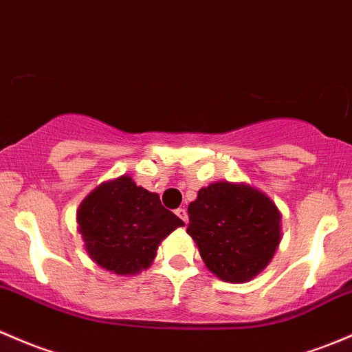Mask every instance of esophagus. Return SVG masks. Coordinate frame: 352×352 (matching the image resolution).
<instances>
[{
	"mask_svg": "<svg viewBox=\"0 0 352 352\" xmlns=\"http://www.w3.org/2000/svg\"><path fill=\"white\" fill-rule=\"evenodd\" d=\"M175 214H177V216H179V217H180V219H182V221H184V223H187V221H188V216H187V210H186V209H184V207H179V209H177V210H175Z\"/></svg>",
	"mask_w": 352,
	"mask_h": 352,
	"instance_id": "esophagus-1",
	"label": "esophagus"
}]
</instances>
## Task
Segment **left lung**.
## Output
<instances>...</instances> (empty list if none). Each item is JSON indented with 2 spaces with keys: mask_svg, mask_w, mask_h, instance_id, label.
<instances>
[{
  "mask_svg": "<svg viewBox=\"0 0 352 352\" xmlns=\"http://www.w3.org/2000/svg\"><path fill=\"white\" fill-rule=\"evenodd\" d=\"M280 210L263 192L244 184L217 182L188 204L187 234L207 268L229 283L256 276L275 254Z\"/></svg>",
  "mask_w": 352,
  "mask_h": 352,
  "instance_id": "left-lung-1",
  "label": "left lung"
}]
</instances>
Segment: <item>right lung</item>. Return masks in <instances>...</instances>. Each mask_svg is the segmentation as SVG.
I'll list each match as a JSON object with an SVG mask.
<instances>
[{
  "label": "right lung",
  "instance_id": "add662e5",
  "mask_svg": "<svg viewBox=\"0 0 352 352\" xmlns=\"http://www.w3.org/2000/svg\"><path fill=\"white\" fill-rule=\"evenodd\" d=\"M77 223L89 256L116 275L148 268L162 239L184 226L158 194L128 175L94 188L77 210Z\"/></svg>",
  "mask_w": 352,
  "mask_h": 352
}]
</instances>
